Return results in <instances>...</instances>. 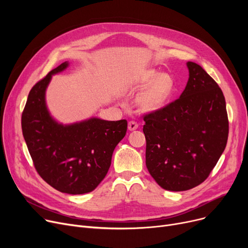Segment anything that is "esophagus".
Masks as SVG:
<instances>
[{
	"label": "esophagus",
	"instance_id": "obj_1",
	"mask_svg": "<svg viewBox=\"0 0 248 248\" xmlns=\"http://www.w3.org/2000/svg\"><path fill=\"white\" fill-rule=\"evenodd\" d=\"M138 126H139V124L135 121L128 122V129H129V131H135V129L138 128Z\"/></svg>",
	"mask_w": 248,
	"mask_h": 248
}]
</instances>
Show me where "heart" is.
<instances>
[{"label":"heart","mask_w":248,"mask_h":248,"mask_svg":"<svg viewBox=\"0 0 248 248\" xmlns=\"http://www.w3.org/2000/svg\"><path fill=\"white\" fill-rule=\"evenodd\" d=\"M150 84L149 86L148 84ZM140 88L148 85L138 98V106L144 111H155L160 109L174 89V80L169 74H161L155 70H147L138 78Z\"/></svg>","instance_id":"b5f03b06"}]
</instances>
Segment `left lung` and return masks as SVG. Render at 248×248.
<instances>
[{
	"label": "left lung",
	"mask_w": 248,
	"mask_h": 248,
	"mask_svg": "<svg viewBox=\"0 0 248 248\" xmlns=\"http://www.w3.org/2000/svg\"><path fill=\"white\" fill-rule=\"evenodd\" d=\"M189 79L176 100L142 115L146 165L165 190L186 191L208 178L225 150L229 122L222 90L189 61Z\"/></svg>",
	"instance_id": "left-lung-1"
}]
</instances>
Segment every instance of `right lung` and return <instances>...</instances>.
<instances>
[{
  "mask_svg": "<svg viewBox=\"0 0 248 248\" xmlns=\"http://www.w3.org/2000/svg\"><path fill=\"white\" fill-rule=\"evenodd\" d=\"M67 65L60 64L32 87L21 124L39 176L59 192L78 195L93 191L107 176L127 122L90 119L64 126L52 120L45 106V89L52 74Z\"/></svg>",
  "mask_w": 248,
  "mask_h": 248,
  "instance_id": "1",
  "label": "right lung"
}]
</instances>
